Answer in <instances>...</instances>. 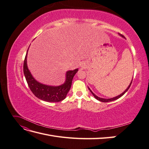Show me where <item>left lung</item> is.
I'll list each match as a JSON object with an SVG mask.
<instances>
[{"label":"left lung","instance_id":"left-lung-1","mask_svg":"<svg viewBox=\"0 0 149 149\" xmlns=\"http://www.w3.org/2000/svg\"><path fill=\"white\" fill-rule=\"evenodd\" d=\"M122 37H124V36L123 35H120ZM132 81H131V82H130V84L129 85V86H128V88L126 89L125 91L122 93V94H120V95H119V96H116V97H112V98H110V99H104V98H101V97H98V96H97L96 94H94L93 92H92V91L91 89H89V88H88V89H89V90L90 91H91V93H92V94L94 96V97H95L96 100H97L98 101H101V102H110V101H114V100H118V99H119V97H120L121 96H123L124 94L127 92V91H128V89H129V88H130V85H131V84H132Z\"/></svg>","mask_w":149,"mask_h":149}]
</instances>
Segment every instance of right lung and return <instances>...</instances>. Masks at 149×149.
Listing matches in <instances>:
<instances>
[{
    "label": "right lung",
    "mask_w": 149,
    "mask_h": 149,
    "mask_svg": "<svg viewBox=\"0 0 149 149\" xmlns=\"http://www.w3.org/2000/svg\"><path fill=\"white\" fill-rule=\"evenodd\" d=\"M27 52L24 62V73L29 86L34 95L40 100L47 102H60L66 97L71 86L72 81L78 69L68 71L66 74V81L58 86H52L38 83L31 74L26 65Z\"/></svg>",
    "instance_id": "1"
}]
</instances>
